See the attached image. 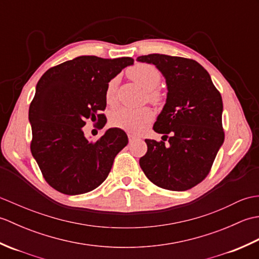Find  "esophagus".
<instances>
[{
    "label": "esophagus",
    "mask_w": 259,
    "mask_h": 259,
    "mask_svg": "<svg viewBox=\"0 0 259 259\" xmlns=\"http://www.w3.org/2000/svg\"><path fill=\"white\" fill-rule=\"evenodd\" d=\"M137 140H140L138 137H135L133 135H129V142H130V144H133V142H135Z\"/></svg>",
    "instance_id": "1"
}]
</instances>
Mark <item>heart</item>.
Masks as SVG:
<instances>
[{
  "mask_svg": "<svg viewBox=\"0 0 259 259\" xmlns=\"http://www.w3.org/2000/svg\"><path fill=\"white\" fill-rule=\"evenodd\" d=\"M131 80L148 91V98L152 102L160 100V92L156 90L160 83L161 73L155 65L148 63H138L126 71ZM117 95V80L113 79L108 83L106 90V101L108 104L115 102ZM153 120V112L150 108H128L121 107L115 109L110 117V122L113 126L122 129L130 134H140Z\"/></svg>",
  "mask_w": 259,
  "mask_h": 259,
  "instance_id": "heart-1",
  "label": "heart"
}]
</instances>
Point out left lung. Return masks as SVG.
<instances>
[{
  "label": "left lung",
  "instance_id": "obj_1",
  "mask_svg": "<svg viewBox=\"0 0 259 259\" xmlns=\"http://www.w3.org/2000/svg\"><path fill=\"white\" fill-rule=\"evenodd\" d=\"M137 61L155 64L168 89L166 104L153 124V130L164 136L161 141L145 140L148 150L140 167L160 188L188 190L207 177L224 142L222 96L195 60L155 53Z\"/></svg>",
  "mask_w": 259,
  "mask_h": 259
}]
</instances>
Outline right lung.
<instances>
[{
  "label": "right lung",
  "mask_w": 259,
  "mask_h": 259,
  "mask_svg": "<svg viewBox=\"0 0 259 259\" xmlns=\"http://www.w3.org/2000/svg\"><path fill=\"white\" fill-rule=\"evenodd\" d=\"M131 64L134 59L128 57L82 56L50 68L38 80L29 109L31 152L52 188L80 195L107 179L128 136L110 128L99 140L89 141L83 126L91 119L103 128L108 83Z\"/></svg>",
  "instance_id": "obj_1"
}]
</instances>
